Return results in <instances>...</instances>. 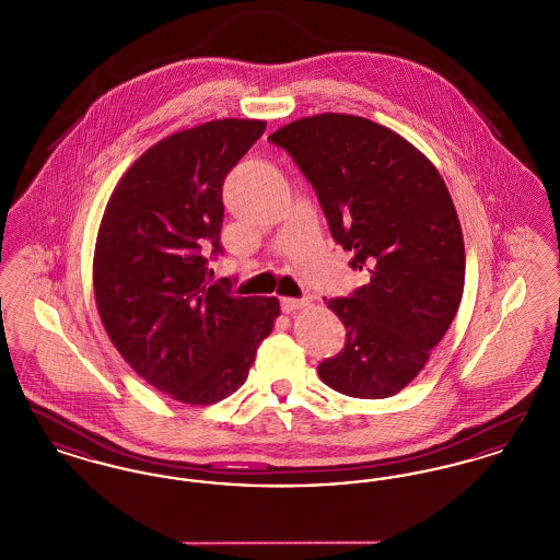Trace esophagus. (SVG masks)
<instances>
[{
  "label": "esophagus",
  "instance_id": "34e87169",
  "mask_svg": "<svg viewBox=\"0 0 560 560\" xmlns=\"http://www.w3.org/2000/svg\"><path fill=\"white\" fill-rule=\"evenodd\" d=\"M308 304L306 298H281V311L283 313H293L298 308H304Z\"/></svg>",
  "mask_w": 560,
  "mask_h": 560
}]
</instances>
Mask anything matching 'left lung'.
Here are the masks:
<instances>
[{
	"label": "left lung",
	"mask_w": 560,
	"mask_h": 560,
	"mask_svg": "<svg viewBox=\"0 0 560 560\" xmlns=\"http://www.w3.org/2000/svg\"><path fill=\"white\" fill-rule=\"evenodd\" d=\"M268 140L313 185L331 237L370 283L327 302L347 345L319 365L348 397L402 390L447 334L464 293V235L439 170L411 142L365 117H302Z\"/></svg>",
	"instance_id": "obj_1"
}]
</instances>
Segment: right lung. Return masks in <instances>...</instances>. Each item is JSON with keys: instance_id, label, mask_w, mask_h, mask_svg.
I'll use <instances>...</instances> for the list:
<instances>
[{"instance_id": "right-lung-1", "label": "right lung", "mask_w": 560, "mask_h": 560, "mask_svg": "<svg viewBox=\"0 0 560 560\" xmlns=\"http://www.w3.org/2000/svg\"><path fill=\"white\" fill-rule=\"evenodd\" d=\"M260 119H213L133 161L108 199L94 249V298L113 347L172 399L212 405L247 380L279 300L208 283L222 254V185L265 133Z\"/></svg>"}]
</instances>
